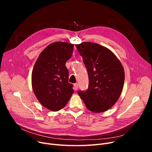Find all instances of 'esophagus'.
<instances>
[{
  "mask_svg": "<svg viewBox=\"0 0 152 152\" xmlns=\"http://www.w3.org/2000/svg\"><path fill=\"white\" fill-rule=\"evenodd\" d=\"M77 89H78V84H77V83L74 84V89H75V91H77Z\"/></svg>",
  "mask_w": 152,
  "mask_h": 152,
  "instance_id": "34e87169",
  "label": "esophagus"
}]
</instances>
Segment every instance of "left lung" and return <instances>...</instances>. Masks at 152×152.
<instances>
[{
    "instance_id": "obj_1",
    "label": "left lung",
    "mask_w": 152,
    "mask_h": 152,
    "mask_svg": "<svg viewBox=\"0 0 152 152\" xmlns=\"http://www.w3.org/2000/svg\"><path fill=\"white\" fill-rule=\"evenodd\" d=\"M88 72L89 87L78 91L86 107L94 113L109 110L118 101L124 83L120 61L108 48L93 42L76 44Z\"/></svg>"
}]
</instances>
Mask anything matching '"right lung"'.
Segmentation results:
<instances>
[{
  "label": "right lung",
  "instance_id": "add662e5",
  "mask_svg": "<svg viewBox=\"0 0 152 152\" xmlns=\"http://www.w3.org/2000/svg\"><path fill=\"white\" fill-rule=\"evenodd\" d=\"M74 45L66 42L49 44L41 53L31 76L32 87L41 104L52 111L65 107L73 94L69 83L66 62L71 57Z\"/></svg>",
  "mask_w": 152,
  "mask_h": 152
}]
</instances>
